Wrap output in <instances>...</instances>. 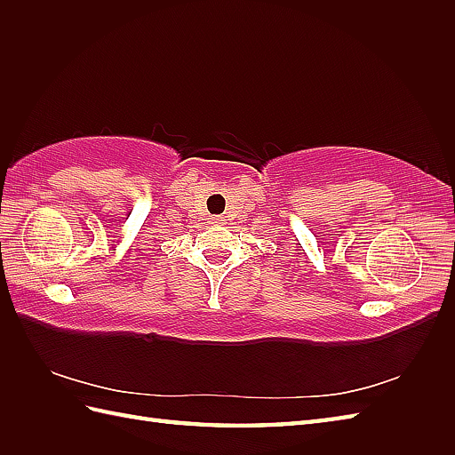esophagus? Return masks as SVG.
I'll list each match as a JSON object with an SVG mask.
<instances>
[{
  "label": "esophagus",
  "mask_w": 455,
  "mask_h": 455,
  "mask_svg": "<svg viewBox=\"0 0 455 455\" xmlns=\"http://www.w3.org/2000/svg\"><path fill=\"white\" fill-rule=\"evenodd\" d=\"M220 222H222V217H211V225H220Z\"/></svg>",
  "instance_id": "esophagus-1"
}]
</instances>
